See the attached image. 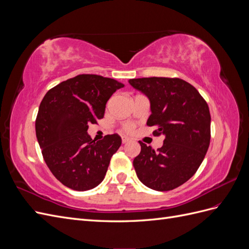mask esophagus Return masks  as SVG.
Masks as SVG:
<instances>
[{
	"mask_svg": "<svg viewBox=\"0 0 249 249\" xmlns=\"http://www.w3.org/2000/svg\"><path fill=\"white\" fill-rule=\"evenodd\" d=\"M129 141H130V139L127 138V137H124H124L122 138V142L124 143H124H127Z\"/></svg>",
	"mask_w": 249,
	"mask_h": 249,
	"instance_id": "34e87169",
	"label": "esophagus"
}]
</instances>
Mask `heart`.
Returning <instances> with one entry per match:
<instances>
[{
  "mask_svg": "<svg viewBox=\"0 0 249 249\" xmlns=\"http://www.w3.org/2000/svg\"><path fill=\"white\" fill-rule=\"evenodd\" d=\"M123 130H124L125 133H131V132H133V130H134V124H125L123 126Z\"/></svg>",
  "mask_w": 249,
  "mask_h": 249,
  "instance_id": "heart-1",
  "label": "heart"
}]
</instances>
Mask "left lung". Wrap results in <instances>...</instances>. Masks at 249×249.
Masks as SVG:
<instances>
[{"label":"left lung","instance_id":"8db88e82","mask_svg":"<svg viewBox=\"0 0 249 249\" xmlns=\"http://www.w3.org/2000/svg\"><path fill=\"white\" fill-rule=\"evenodd\" d=\"M130 84L150 101L147 125L164 135L157 150L139 141L140 154L133 161L136 175L146 187L169 191L186 183L205 159L211 139V115L197 89L178 78L131 79Z\"/></svg>","mask_w":249,"mask_h":249}]
</instances>
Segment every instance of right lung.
I'll use <instances>...</instances> for the list:
<instances>
[{"label":"right lung","mask_w":249,"mask_h":249,"mask_svg":"<svg viewBox=\"0 0 249 249\" xmlns=\"http://www.w3.org/2000/svg\"><path fill=\"white\" fill-rule=\"evenodd\" d=\"M124 85L99 74H78L50 89L35 120L44 162L64 186L77 191L96 187L122 144L118 134L92 140L88 124L104 117L106 104Z\"/></svg>","instance_id":"1"}]
</instances>
